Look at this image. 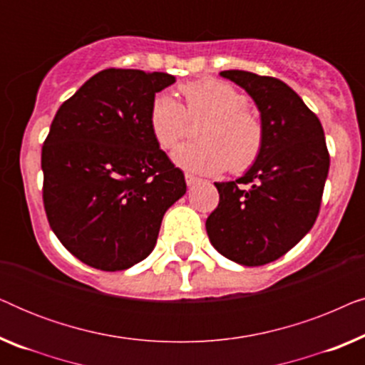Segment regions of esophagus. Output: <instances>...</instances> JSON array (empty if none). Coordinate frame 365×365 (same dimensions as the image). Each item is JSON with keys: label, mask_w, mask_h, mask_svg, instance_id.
I'll return each instance as SVG.
<instances>
[{"label": "esophagus", "mask_w": 365, "mask_h": 365, "mask_svg": "<svg viewBox=\"0 0 365 365\" xmlns=\"http://www.w3.org/2000/svg\"><path fill=\"white\" fill-rule=\"evenodd\" d=\"M197 182H201V179L196 178V176H192V174H186V184H187L189 187L194 186V184H197Z\"/></svg>", "instance_id": "34e87169"}]
</instances>
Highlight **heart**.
Masks as SVG:
<instances>
[{
	"label": "heart",
	"instance_id": "obj_1",
	"mask_svg": "<svg viewBox=\"0 0 365 365\" xmlns=\"http://www.w3.org/2000/svg\"><path fill=\"white\" fill-rule=\"evenodd\" d=\"M186 109L171 93H159L149 106V129L164 149H171L189 131L187 115L207 118L199 131L204 141L181 144L173 153L179 168L197 174H219L231 166L242 173L252 166L264 143V129L247 109V98L232 84L202 79L181 88Z\"/></svg>",
	"mask_w": 365,
	"mask_h": 365
}]
</instances>
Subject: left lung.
Segmentation results:
<instances>
[{
	"instance_id": "1",
	"label": "left lung",
	"mask_w": 365,
	"mask_h": 365,
	"mask_svg": "<svg viewBox=\"0 0 365 365\" xmlns=\"http://www.w3.org/2000/svg\"><path fill=\"white\" fill-rule=\"evenodd\" d=\"M219 74L252 98L264 143L242 178L214 182L219 204L206 231L224 257L264 266L291 251L316 222L329 173L326 138L316 114L281 79L241 69ZM239 183L252 187L241 190Z\"/></svg>"
}]
</instances>
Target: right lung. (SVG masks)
<instances>
[{
  "mask_svg": "<svg viewBox=\"0 0 365 365\" xmlns=\"http://www.w3.org/2000/svg\"><path fill=\"white\" fill-rule=\"evenodd\" d=\"M176 78L104 69L54 116L43 144V201L53 232L79 261L124 271L156 246L169 207L186 194L179 168L149 129L156 93Z\"/></svg>",
  "mask_w": 365,
  "mask_h": 365,
  "instance_id": "obj_1",
  "label": "right lung"
}]
</instances>
